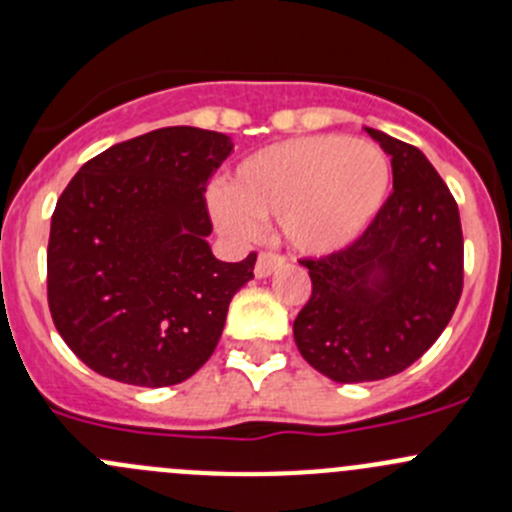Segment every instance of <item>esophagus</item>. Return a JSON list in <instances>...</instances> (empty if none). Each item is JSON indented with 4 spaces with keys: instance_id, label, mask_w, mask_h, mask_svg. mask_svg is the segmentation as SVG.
I'll use <instances>...</instances> for the list:
<instances>
[{
    "instance_id": "obj_1",
    "label": "esophagus",
    "mask_w": 512,
    "mask_h": 512,
    "mask_svg": "<svg viewBox=\"0 0 512 512\" xmlns=\"http://www.w3.org/2000/svg\"><path fill=\"white\" fill-rule=\"evenodd\" d=\"M282 265H285V257L277 255V252H260V257H257V265H255V275L270 277L272 272L280 270Z\"/></svg>"
}]
</instances>
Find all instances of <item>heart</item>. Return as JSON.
Listing matches in <instances>:
<instances>
[{
	"label": "heart",
	"mask_w": 512,
	"mask_h": 512,
	"mask_svg": "<svg viewBox=\"0 0 512 512\" xmlns=\"http://www.w3.org/2000/svg\"><path fill=\"white\" fill-rule=\"evenodd\" d=\"M391 183V160L374 143L337 133L289 138L232 170L215 218L235 235H250L257 220H280L294 250L329 255L374 223Z\"/></svg>",
	"instance_id": "b5f03b06"
}]
</instances>
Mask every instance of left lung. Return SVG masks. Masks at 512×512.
I'll return each mask as SVG.
<instances>
[{
    "mask_svg": "<svg viewBox=\"0 0 512 512\" xmlns=\"http://www.w3.org/2000/svg\"><path fill=\"white\" fill-rule=\"evenodd\" d=\"M391 156L394 193L344 250L299 260L312 297L294 319L309 366L339 384L409 369L451 322L463 292L458 205L416 146L366 128Z\"/></svg>",
    "mask_w": 512,
    "mask_h": 512,
    "instance_id": "1",
    "label": "left lung"
}]
</instances>
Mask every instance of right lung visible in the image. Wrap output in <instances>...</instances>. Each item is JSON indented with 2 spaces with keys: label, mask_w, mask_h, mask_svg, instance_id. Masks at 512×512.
Wrapping results in <instances>:
<instances>
[{
  "label": "right lung",
  "mask_w": 512,
  "mask_h": 512,
  "mask_svg": "<svg viewBox=\"0 0 512 512\" xmlns=\"http://www.w3.org/2000/svg\"><path fill=\"white\" fill-rule=\"evenodd\" d=\"M232 138L193 126L143 133L81 165L51 215L46 297L89 369L133 386L190 379L223 334L257 255L220 262L205 185Z\"/></svg>",
  "instance_id": "1"
}]
</instances>
